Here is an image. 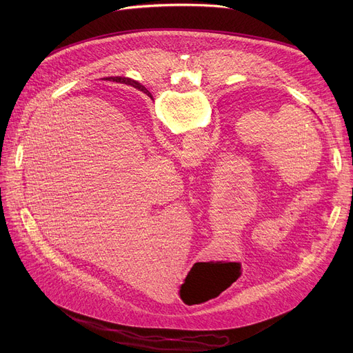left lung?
<instances>
[{
    "label": "left lung",
    "instance_id": "left-lung-1",
    "mask_svg": "<svg viewBox=\"0 0 353 353\" xmlns=\"http://www.w3.org/2000/svg\"><path fill=\"white\" fill-rule=\"evenodd\" d=\"M134 88H139V90H140V91H143V92H145V94H147V96H150V92H148V91H147V90H145V88H143V87H140V85H136V84H134Z\"/></svg>",
    "mask_w": 353,
    "mask_h": 353
}]
</instances>
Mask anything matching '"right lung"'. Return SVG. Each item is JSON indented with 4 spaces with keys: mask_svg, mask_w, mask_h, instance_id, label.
<instances>
[{
    "mask_svg": "<svg viewBox=\"0 0 353 353\" xmlns=\"http://www.w3.org/2000/svg\"><path fill=\"white\" fill-rule=\"evenodd\" d=\"M105 80H113V81H120V83H124V84H130V85H133L134 87V84L136 85H140V87H143L141 84H139L137 81H134V80H132V79H125V77H108V79H105ZM144 88V87H143Z\"/></svg>",
    "mask_w": 353,
    "mask_h": 353,
    "instance_id": "add662e5",
    "label": "right lung"
}]
</instances>
